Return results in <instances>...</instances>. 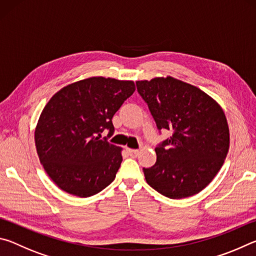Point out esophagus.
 I'll use <instances>...</instances> for the list:
<instances>
[{"label":"esophagus","mask_w":256,"mask_h":256,"mask_svg":"<svg viewBox=\"0 0 256 256\" xmlns=\"http://www.w3.org/2000/svg\"><path fill=\"white\" fill-rule=\"evenodd\" d=\"M128 152L130 156H131V157H138V150H136V149L128 148Z\"/></svg>","instance_id":"1"}]
</instances>
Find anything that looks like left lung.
Returning <instances> with one entry per match:
<instances>
[{
	"instance_id": "8db88e82",
	"label": "left lung",
	"mask_w": 256,
	"mask_h": 256,
	"mask_svg": "<svg viewBox=\"0 0 256 256\" xmlns=\"http://www.w3.org/2000/svg\"><path fill=\"white\" fill-rule=\"evenodd\" d=\"M158 130L172 132L154 149L157 162L144 168L151 188L170 198L192 196L210 184L227 157L226 115L214 98L172 76L136 81Z\"/></svg>"
}]
</instances>
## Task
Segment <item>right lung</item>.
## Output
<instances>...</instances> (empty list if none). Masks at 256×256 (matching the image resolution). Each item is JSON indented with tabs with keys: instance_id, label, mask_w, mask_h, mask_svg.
<instances>
[{
	"instance_id": "add662e5",
	"label": "right lung",
	"mask_w": 256,
	"mask_h": 256,
	"mask_svg": "<svg viewBox=\"0 0 256 256\" xmlns=\"http://www.w3.org/2000/svg\"><path fill=\"white\" fill-rule=\"evenodd\" d=\"M134 90L133 81L92 76L64 86L46 104L34 144L47 175L64 192L89 198L115 180L122 148L102 133L112 136V116Z\"/></svg>"
}]
</instances>
